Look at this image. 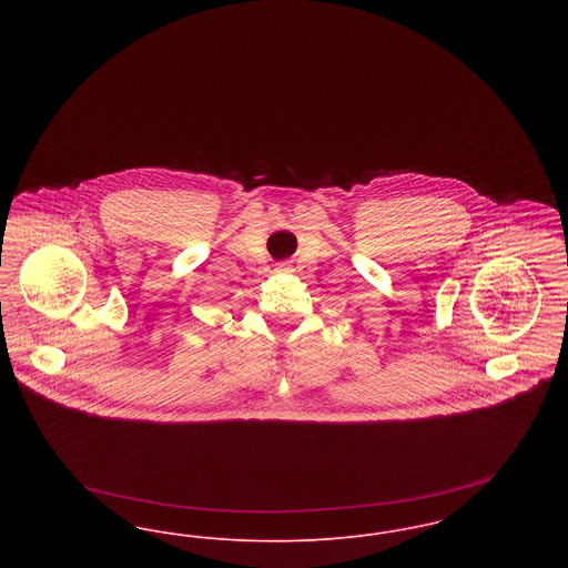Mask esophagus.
Returning <instances> with one entry per match:
<instances>
[{
    "mask_svg": "<svg viewBox=\"0 0 568 568\" xmlns=\"http://www.w3.org/2000/svg\"><path fill=\"white\" fill-rule=\"evenodd\" d=\"M278 268H281V271H287V264H281Z\"/></svg>",
    "mask_w": 568,
    "mask_h": 568,
    "instance_id": "obj_1",
    "label": "esophagus"
}]
</instances>
